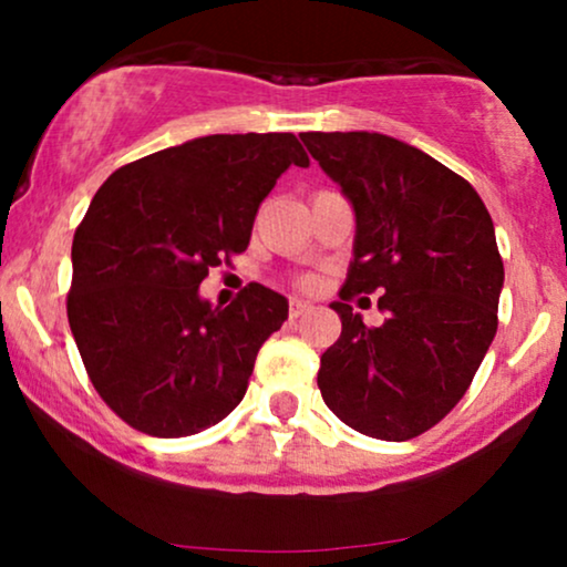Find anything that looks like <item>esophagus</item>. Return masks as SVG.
Instances as JSON below:
<instances>
[{
    "instance_id": "obj_1",
    "label": "esophagus",
    "mask_w": 567,
    "mask_h": 567,
    "mask_svg": "<svg viewBox=\"0 0 567 567\" xmlns=\"http://www.w3.org/2000/svg\"><path fill=\"white\" fill-rule=\"evenodd\" d=\"M309 311H311V303L301 301V298H292L290 301V320H298V317L309 315Z\"/></svg>"
}]
</instances>
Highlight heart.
Instances as JSON below:
<instances>
[{
    "instance_id": "b5f03b06",
    "label": "heart",
    "mask_w": 567,
    "mask_h": 567,
    "mask_svg": "<svg viewBox=\"0 0 567 567\" xmlns=\"http://www.w3.org/2000/svg\"><path fill=\"white\" fill-rule=\"evenodd\" d=\"M298 288L301 290H315L317 288V279L311 275H303L301 279H298Z\"/></svg>"
}]
</instances>
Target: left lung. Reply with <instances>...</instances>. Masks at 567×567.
<instances>
[{
  "mask_svg": "<svg viewBox=\"0 0 567 567\" xmlns=\"http://www.w3.org/2000/svg\"><path fill=\"white\" fill-rule=\"evenodd\" d=\"M357 216L341 338L317 386L343 424L405 442L458 405L498 330L504 261L491 213L466 178L381 133H303ZM380 292L384 322L365 326L348 301ZM365 301V298H362Z\"/></svg>",
  "mask_w": 567,
  "mask_h": 567,
  "instance_id": "8db88e82",
  "label": "left lung"
}]
</instances>
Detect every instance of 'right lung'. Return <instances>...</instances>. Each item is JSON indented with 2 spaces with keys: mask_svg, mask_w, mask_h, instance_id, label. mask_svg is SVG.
I'll return each mask as SVG.
<instances>
[{
  "mask_svg": "<svg viewBox=\"0 0 567 567\" xmlns=\"http://www.w3.org/2000/svg\"><path fill=\"white\" fill-rule=\"evenodd\" d=\"M290 165H309L292 133L207 135L130 162L97 188L74 231L66 311L95 392L125 424L188 437L243 402L288 301L250 282L213 309L197 290L247 250Z\"/></svg>",
  "mask_w": 567,
  "mask_h": 567,
  "instance_id": "1",
  "label": "right lung"
}]
</instances>
